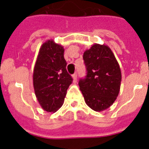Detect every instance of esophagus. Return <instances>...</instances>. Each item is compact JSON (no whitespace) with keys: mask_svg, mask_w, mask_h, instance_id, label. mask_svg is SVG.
<instances>
[{"mask_svg":"<svg viewBox=\"0 0 149 149\" xmlns=\"http://www.w3.org/2000/svg\"><path fill=\"white\" fill-rule=\"evenodd\" d=\"M72 77H73V79H74V81L75 82V81H77V72H75V73H74L73 74H72Z\"/></svg>","mask_w":149,"mask_h":149,"instance_id":"esophagus-1","label":"esophagus"}]
</instances>
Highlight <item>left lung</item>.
<instances>
[{
	"mask_svg": "<svg viewBox=\"0 0 149 149\" xmlns=\"http://www.w3.org/2000/svg\"><path fill=\"white\" fill-rule=\"evenodd\" d=\"M86 75L78 82L86 104L95 111L108 108L116 99L122 74L108 46L95 44L83 56Z\"/></svg>",
	"mask_w": 149,
	"mask_h": 149,
	"instance_id": "1",
	"label": "left lung"
}]
</instances>
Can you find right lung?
Here are the masks:
<instances>
[{
	"label": "right lung",
	"instance_id": "right-lung-1",
	"mask_svg": "<svg viewBox=\"0 0 149 149\" xmlns=\"http://www.w3.org/2000/svg\"><path fill=\"white\" fill-rule=\"evenodd\" d=\"M64 49L48 40L39 49L33 71V87L41 107L55 112L63 105L73 78L66 70Z\"/></svg>",
	"mask_w": 149,
	"mask_h": 149
}]
</instances>
